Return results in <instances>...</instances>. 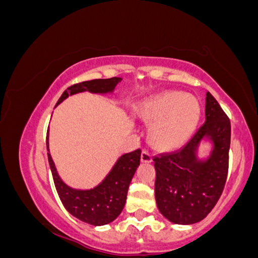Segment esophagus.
<instances>
[{
	"label": "esophagus",
	"instance_id": "1",
	"mask_svg": "<svg viewBox=\"0 0 258 258\" xmlns=\"http://www.w3.org/2000/svg\"><path fill=\"white\" fill-rule=\"evenodd\" d=\"M152 160H153L152 154L147 152V150H143V152H142V155H141L142 162H152Z\"/></svg>",
	"mask_w": 258,
	"mask_h": 258
}]
</instances>
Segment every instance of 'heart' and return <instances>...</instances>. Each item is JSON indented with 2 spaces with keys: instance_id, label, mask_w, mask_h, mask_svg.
Returning a JSON list of instances; mask_svg holds the SVG:
<instances>
[{
  "instance_id": "obj_1",
  "label": "heart",
  "mask_w": 258,
  "mask_h": 258,
  "mask_svg": "<svg viewBox=\"0 0 258 258\" xmlns=\"http://www.w3.org/2000/svg\"><path fill=\"white\" fill-rule=\"evenodd\" d=\"M201 106L194 97L182 92L166 91L146 99L139 117L154 123L150 141L160 150H174L191 137L200 120Z\"/></svg>"
}]
</instances>
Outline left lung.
I'll return each instance as SVG.
<instances>
[{
	"mask_svg": "<svg viewBox=\"0 0 258 258\" xmlns=\"http://www.w3.org/2000/svg\"><path fill=\"white\" fill-rule=\"evenodd\" d=\"M206 143L210 152L199 157L200 147ZM229 147V119L207 92L205 123L179 150L154 158L155 200L160 214L174 224L204 220L226 184Z\"/></svg>",
	"mask_w": 258,
	"mask_h": 258,
	"instance_id": "8db88e82",
	"label": "left lung"
}]
</instances>
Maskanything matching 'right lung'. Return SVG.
Returning a JSON list of instances; mask_svg holds the SVG:
<instances>
[{
    "label": "right lung",
    "instance_id": "1",
    "mask_svg": "<svg viewBox=\"0 0 258 258\" xmlns=\"http://www.w3.org/2000/svg\"><path fill=\"white\" fill-rule=\"evenodd\" d=\"M121 81L120 78L97 79L68 87L58 99V106L74 94L90 92L93 94H111ZM49 130L47 131V156L55 189L67 211L78 220L91 226H104L116 220L125 206L130 183L141 162V149L121 155L108 174L90 189H78L68 185L59 176L49 153Z\"/></svg>",
    "mask_w": 258,
    "mask_h": 258
}]
</instances>
